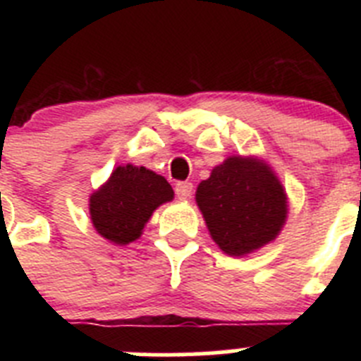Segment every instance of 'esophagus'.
Returning a JSON list of instances; mask_svg holds the SVG:
<instances>
[{
  "label": "esophagus",
  "mask_w": 361,
  "mask_h": 361,
  "mask_svg": "<svg viewBox=\"0 0 361 361\" xmlns=\"http://www.w3.org/2000/svg\"><path fill=\"white\" fill-rule=\"evenodd\" d=\"M175 193H177V197L180 200L190 199L191 193H193V184H191V183H177V186H175Z\"/></svg>",
  "instance_id": "obj_1"
}]
</instances>
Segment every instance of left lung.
Returning a JSON list of instances; mask_svg holds the SVG:
<instances>
[{
    "label": "left lung",
    "instance_id": "1",
    "mask_svg": "<svg viewBox=\"0 0 361 361\" xmlns=\"http://www.w3.org/2000/svg\"><path fill=\"white\" fill-rule=\"evenodd\" d=\"M195 202L213 242L229 257H245L275 240L289 202L279 175L257 155H231L197 186Z\"/></svg>",
    "mask_w": 361,
    "mask_h": 361
}]
</instances>
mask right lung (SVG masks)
I'll return each instance as SVG.
<instances>
[{
	"instance_id": "right-lung-1",
	"label": "right lung",
	"mask_w": 361,
	"mask_h": 361,
	"mask_svg": "<svg viewBox=\"0 0 361 361\" xmlns=\"http://www.w3.org/2000/svg\"><path fill=\"white\" fill-rule=\"evenodd\" d=\"M173 188L145 166H117L88 200L95 231L116 245L141 238L153 212L173 200Z\"/></svg>"
}]
</instances>
